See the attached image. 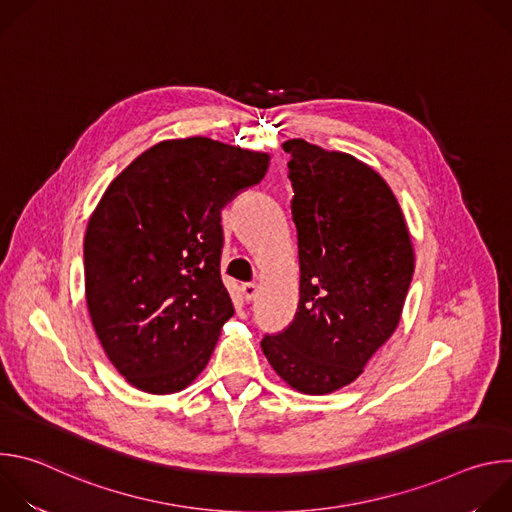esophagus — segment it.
I'll return each mask as SVG.
<instances>
[{"label": "esophagus", "mask_w": 512, "mask_h": 512, "mask_svg": "<svg viewBox=\"0 0 512 512\" xmlns=\"http://www.w3.org/2000/svg\"><path fill=\"white\" fill-rule=\"evenodd\" d=\"M241 291H243V298L247 300V302H251L255 296H257V283H243L241 285Z\"/></svg>", "instance_id": "esophagus-1"}]
</instances>
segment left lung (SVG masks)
<instances>
[{"label":"left lung","mask_w":512,"mask_h":512,"mask_svg":"<svg viewBox=\"0 0 512 512\" xmlns=\"http://www.w3.org/2000/svg\"><path fill=\"white\" fill-rule=\"evenodd\" d=\"M287 178L298 229L300 302L261 348L294 389L326 395L352 383L395 332L415 257L399 202L369 166L289 139Z\"/></svg>","instance_id":"left-lung-1"}]
</instances>
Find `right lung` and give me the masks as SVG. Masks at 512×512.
<instances>
[{"mask_svg": "<svg viewBox=\"0 0 512 512\" xmlns=\"http://www.w3.org/2000/svg\"><path fill=\"white\" fill-rule=\"evenodd\" d=\"M269 156L208 137L162 141L107 188L85 235V294L115 369L154 395L188 387L235 314L221 210Z\"/></svg>", "mask_w": 512, "mask_h": 512, "instance_id": "right-lung-1", "label": "right lung"}]
</instances>
